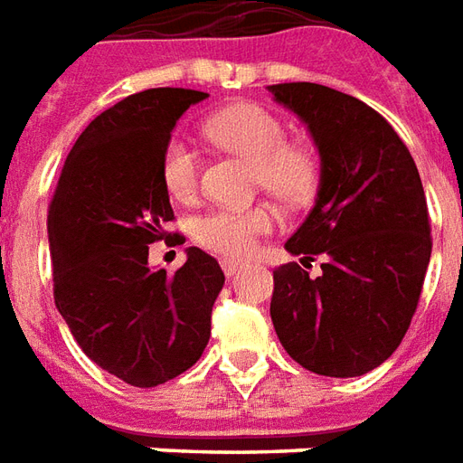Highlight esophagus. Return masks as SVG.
Returning <instances> with one entry per match:
<instances>
[{
  "instance_id": "34e87169",
  "label": "esophagus",
  "mask_w": 463,
  "mask_h": 463,
  "mask_svg": "<svg viewBox=\"0 0 463 463\" xmlns=\"http://www.w3.org/2000/svg\"><path fill=\"white\" fill-rule=\"evenodd\" d=\"M241 267H244V264H241V261H234V259H224V261H222V269H224V274L229 279L237 277L239 271H241Z\"/></svg>"
}]
</instances>
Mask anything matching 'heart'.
Wrapping results in <instances>:
<instances>
[{
  "label": "heart",
  "instance_id": "heart-1",
  "mask_svg": "<svg viewBox=\"0 0 463 463\" xmlns=\"http://www.w3.org/2000/svg\"><path fill=\"white\" fill-rule=\"evenodd\" d=\"M206 134L219 146L254 164L257 184L287 204H301L317 186V159L309 149L287 144V124L259 104H237L212 114ZM162 182L176 202H192L199 189V152L184 137H174L162 152ZM277 226L267 204L214 206L192 222V237L209 251L244 259L259 239Z\"/></svg>",
  "mask_w": 463,
  "mask_h": 463
}]
</instances>
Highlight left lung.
Segmentation results:
<instances>
[{
    "label": "left lung",
    "mask_w": 463,
    "mask_h": 463,
    "mask_svg": "<svg viewBox=\"0 0 463 463\" xmlns=\"http://www.w3.org/2000/svg\"><path fill=\"white\" fill-rule=\"evenodd\" d=\"M319 149L317 202L284 249L297 261L274 271L271 321L291 359L321 376H362L383 364L411 324L431 226L424 186L406 144L379 111L311 81L271 84Z\"/></svg>",
    "instance_id": "1"
}]
</instances>
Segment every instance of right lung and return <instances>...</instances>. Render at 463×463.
Returning a JSON list of instances; mask_svg holds the SVG:
<instances>
[{
	"label": "right lung",
	"mask_w": 463,
	"mask_h": 463,
	"mask_svg": "<svg viewBox=\"0 0 463 463\" xmlns=\"http://www.w3.org/2000/svg\"><path fill=\"white\" fill-rule=\"evenodd\" d=\"M206 97L164 87L101 111L71 146L49 204L59 314L91 362L139 389L199 362L224 287L219 261L196 247L174 274L149 269V244L174 219L162 152L179 117Z\"/></svg>",
	"instance_id": "right-lung-1"
}]
</instances>
